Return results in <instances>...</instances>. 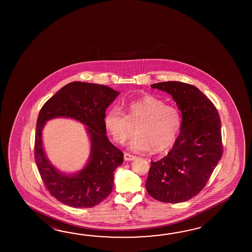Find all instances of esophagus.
Returning <instances> with one entry per match:
<instances>
[{"mask_svg":"<svg viewBox=\"0 0 252 252\" xmlns=\"http://www.w3.org/2000/svg\"><path fill=\"white\" fill-rule=\"evenodd\" d=\"M136 158V156L131 155L129 153H124V160L131 161Z\"/></svg>","mask_w":252,"mask_h":252,"instance_id":"1","label":"esophagus"}]
</instances>
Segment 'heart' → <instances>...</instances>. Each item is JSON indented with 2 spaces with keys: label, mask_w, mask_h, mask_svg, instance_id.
Returning <instances> with one entry per match:
<instances>
[{
  "label": "heart",
  "mask_w": 252,
  "mask_h": 252,
  "mask_svg": "<svg viewBox=\"0 0 252 252\" xmlns=\"http://www.w3.org/2000/svg\"><path fill=\"white\" fill-rule=\"evenodd\" d=\"M104 126L113 140L124 144L134 133L129 143L136 152L152 150L160 153L171 148L181 129L182 118L175 106L155 96L143 97L125 105V113L119 108L109 110L104 116Z\"/></svg>",
  "instance_id": "heart-1"
}]
</instances>
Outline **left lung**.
Returning a JSON list of instances; mask_svg holds the SVG:
<instances>
[{"label": "left lung", "mask_w": 252, "mask_h": 252, "mask_svg": "<svg viewBox=\"0 0 252 252\" xmlns=\"http://www.w3.org/2000/svg\"><path fill=\"white\" fill-rule=\"evenodd\" d=\"M151 87L171 94L182 113V125L167 155L151 161L146 189L158 201L182 203L204 189L221 158L220 119L214 103L194 86L167 81Z\"/></svg>", "instance_id": "1"}]
</instances>
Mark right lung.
I'll return each instance as SVG.
<instances>
[{
	"label": "right lung",
	"instance_id": "obj_1",
	"mask_svg": "<svg viewBox=\"0 0 252 252\" xmlns=\"http://www.w3.org/2000/svg\"><path fill=\"white\" fill-rule=\"evenodd\" d=\"M119 92L96 84L72 82L48 99L37 120L34 155L39 175L49 193L62 204L89 208L100 204L113 190V172L124 162V153L108 139L104 116ZM70 117L88 126L92 155L86 167L74 176L55 169L42 150V126L50 118Z\"/></svg>",
	"mask_w": 252,
	"mask_h": 252
}]
</instances>
